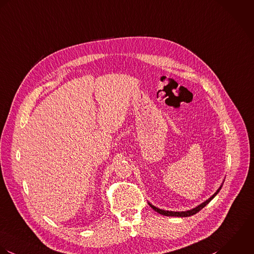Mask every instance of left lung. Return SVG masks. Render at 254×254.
Returning a JSON list of instances; mask_svg holds the SVG:
<instances>
[{
  "label": "left lung",
  "mask_w": 254,
  "mask_h": 254,
  "mask_svg": "<svg viewBox=\"0 0 254 254\" xmlns=\"http://www.w3.org/2000/svg\"><path fill=\"white\" fill-rule=\"evenodd\" d=\"M224 182H225V180L223 181V183H222V185L219 187V189L217 190V191L210 197V198H208L207 200H205L204 202L201 203V204H199L198 206H196V207H194V208H192V209H190V210H187V211H168V210H163V209H160V208H158V207H156V206H154L153 204H151L150 202H148V204L150 205V207L152 208L154 211H156V212H158L159 214H161V215H164V216H171V217H190V216H192V215H194V214H196L197 212H199L202 208H204L208 203L210 202L218 193H219V191L221 190V189H222V187H223V184H224Z\"/></svg>",
  "instance_id": "left-lung-1"
}]
</instances>
